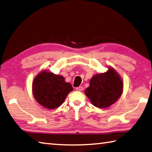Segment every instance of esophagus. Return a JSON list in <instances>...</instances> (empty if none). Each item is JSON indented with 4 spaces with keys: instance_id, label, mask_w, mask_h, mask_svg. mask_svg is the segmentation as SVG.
Returning a JSON list of instances; mask_svg holds the SVG:
<instances>
[{
    "instance_id": "obj_1",
    "label": "esophagus",
    "mask_w": 152,
    "mask_h": 152,
    "mask_svg": "<svg viewBox=\"0 0 152 152\" xmlns=\"http://www.w3.org/2000/svg\"><path fill=\"white\" fill-rule=\"evenodd\" d=\"M76 90L78 91H81L83 90V87H81V86H79V87L76 88Z\"/></svg>"
}]
</instances>
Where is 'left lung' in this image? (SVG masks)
Segmentation results:
<instances>
[{
    "label": "left lung",
    "instance_id": "obj_1",
    "mask_svg": "<svg viewBox=\"0 0 152 152\" xmlns=\"http://www.w3.org/2000/svg\"><path fill=\"white\" fill-rule=\"evenodd\" d=\"M122 91L121 77L113 67H109L107 72L97 73L91 78L85 93L94 107L104 108L118 101Z\"/></svg>",
    "mask_w": 152,
    "mask_h": 152
}]
</instances>
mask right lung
<instances>
[{"label":"right lung","mask_w":152,"mask_h":152,"mask_svg":"<svg viewBox=\"0 0 152 152\" xmlns=\"http://www.w3.org/2000/svg\"><path fill=\"white\" fill-rule=\"evenodd\" d=\"M73 90L72 86L65 81L64 77L47 71L38 73L32 83L34 98L48 109H55L61 106Z\"/></svg>","instance_id":"1"}]
</instances>
